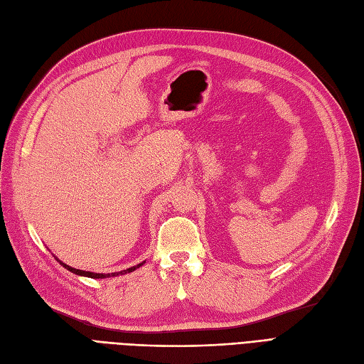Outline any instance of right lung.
I'll use <instances>...</instances> for the list:
<instances>
[{
	"label": "right lung",
	"mask_w": 364,
	"mask_h": 364,
	"mask_svg": "<svg viewBox=\"0 0 364 364\" xmlns=\"http://www.w3.org/2000/svg\"><path fill=\"white\" fill-rule=\"evenodd\" d=\"M61 263V262H60ZM144 263V262H143ZM143 263H139V265L136 267H132V268H128V269H123V271H119V272H111V274H95V272H89V271H82V269H75V268H72V267H69V265H66V263H61L63 267H65L66 269H69L70 272H73V274H77V275H84V277H90V279H105V277H114V275H120V274H127V272H132V271H135L136 268H140Z\"/></svg>",
	"instance_id": "obj_1"
}]
</instances>
